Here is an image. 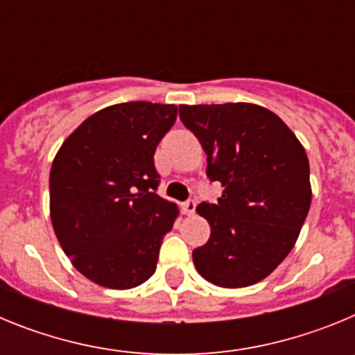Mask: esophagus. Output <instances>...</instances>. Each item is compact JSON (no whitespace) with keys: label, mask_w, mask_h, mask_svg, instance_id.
I'll return each instance as SVG.
<instances>
[{"label":"esophagus","mask_w":355,"mask_h":355,"mask_svg":"<svg viewBox=\"0 0 355 355\" xmlns=\"http://www.w3.org/2000/svg\"><path fill=\"white\" fill-rule=\"evenodd\" d=\"M196 200H187V202H183V206H181V209H183L184 215H193L196 213Z\"/></svg>","instance_id":"esophagus-1"}]
</instances>
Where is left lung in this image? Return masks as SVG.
<instances>
[{
  "mask_svg": "<svg viewBox=\"0 0 355 355\" xmlns=\"http://www.w3.org/2000/svg\"><path fill=\"white\" fill-rule=\"evenodd\" d=\"M180 119L224 188L216 205L197 206L211 234L193 265L216 286L259 283L293 249L311 206L306 149L283 119L252 103L181 105Z\"/></svg>",
  "mask_w": 355,
  "mask_h": 355,
  "instance_id": "1",
  "label": "left lung"
}]
</instances>
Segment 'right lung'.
Segmentation results:
<instances>
[{"label": "right lung", "mask_w": 355, "mask_h": 355, "mask_svg": "<svg viewBox=\"0 0 355 355\" xmlns=\"http://www.w3.org/2000/svg\"><path fill=\"white\" fill-rule=\"evenodd\" d=\"M178 106L131 101L85 119L49 172V216L80 274L130 290L155 274L163 236L180 216L156 196L155 150L174 126Z\"/></svg>", "instance_id": "add662e5"}]
</instances>
